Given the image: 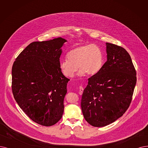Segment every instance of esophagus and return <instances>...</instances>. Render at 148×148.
<instances>
[{
  "instance_id": "34e87169",
  "label": "esophagus",
  "mask_w": 148,
  "mask_h": 148,
  "mask_svg": "<svg viewBox=\"0 0 148 148\" xmlns=\"http://www.w3.org/2000/svg\"><path fill=\"white\" fill-rule=\"evenodd\" d=\"M84 91V88L82 87H79V94L82 95V93H83Z\"/></svg>"
}]
</instances>
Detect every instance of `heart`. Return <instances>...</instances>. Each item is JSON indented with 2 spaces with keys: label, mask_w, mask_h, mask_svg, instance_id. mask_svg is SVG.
<instances>
[{
  "label": "heart",
  "mask_w": 148,
  "mask_h": 148,
  "mask_svg": "<svg viewBox=\"0 0 148 148\" xmlns=\"http://www.w3.org/2000/svg\"><path fill=\"white\" fill-rule=\"evenodd\" d=\"M103 53L96 45L85 44L75 47L67 54V60L61 61L60 67L64 76L72 78L77 67L78 75L92 76L98 73L103 66Z\"/></svg>",
  "instance_id": "obj_1"
}]
</instances>
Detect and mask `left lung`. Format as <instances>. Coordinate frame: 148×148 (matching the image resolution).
<instances>
[{"instance_id":"obj_1","label":"left lung","mask_w":148,"mask_h":148,"mask_svg":"<svg viewBox=\"0 0 148 148\" xmlns=\"http://www.w3.org/2000/svg\"><path fill=\"white\" fill-rule=\"evenodd\" d=\"M106 45L107 61L98 73L88 79L81 102L85 120L94 127L109 125L125 113L137 82L127 51L113 44Z\"/></svg>"}]
</instances>
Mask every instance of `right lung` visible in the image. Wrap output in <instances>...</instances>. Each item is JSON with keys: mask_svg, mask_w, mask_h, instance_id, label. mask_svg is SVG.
I'll use <instances>...</instances> for the list:
<instances>
[{"mask_svg": "<svg viewBox=\"0 0 148 148\" xmlns=\"http://www.w3.org/2000/svg\"><path fill=\"white\" fill-rule=\"evenodd\" d=\"M62 38L33 42L17 57L12 67V91L19 107L33 121L50 126L61 120L70 80L60 67Z\"/></svg>", "mask_w": 148, "mask_h": 148, "instance_id": "obj_1", "label": "right lung"}]
</instances>
